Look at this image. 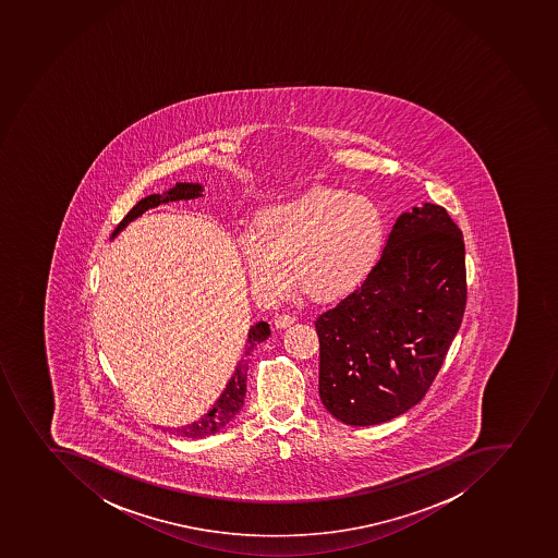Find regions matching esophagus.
<instances>
[{
    "mask_svg": "<svg viewBox=\"0 0 558 558\" xmlns=\"http://www.w3.org/2000/svg\"><path fill=\"white\" fill-rule=\"evenodd\" d=\"M292 323H294V317L291 314H278L275 317V327L277 328H287L291 327Z\"/></svg>",
    "mask_w": 558,
    "mask_h": 558,
    "instance_id": "obj_1",
    "label": "esophagus"
}]
</instances>
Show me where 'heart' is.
<instances>
[{"label":"heart","instance_id":"heart-1","mask_svg":"<svg viewBox=\"0 0 558 558\" xmlns=\"http://www.w3.org/2000/svg\"><path fill=\"white\" fill-rule=\"evenodd\" d=\"M383 241V219L368 199L312 189L258 215L241 236L247 275L264 294L291 281L314 300H338L368 275Z\"/></svg>","mask_w":558,"mask_h":558}]
</instances>
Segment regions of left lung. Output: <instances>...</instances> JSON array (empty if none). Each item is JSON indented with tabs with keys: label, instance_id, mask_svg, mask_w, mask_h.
Wrapping results in <instances>:
<instances>
[{
	"label": "left lung",
	"instance_id": "1",
	"mask_svg": "<svg viewBox=\"0 0 558 558\" xmlns=\"http://www.w3.org/2000/svg\"><path fill=\"white\" fill-rule=\"evenodd\" d=\"M465 242L445 208L400 215L363 283L319 314V397L347 425H375L424 399L460 330Z\"/></svg>",
	"mask_w": 558,
	"mask_h": 558
}]
</instances>
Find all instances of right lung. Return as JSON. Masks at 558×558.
<instances>
[{"mask_svg":"<svg viewBox=\"0 0 558 558\" xmlns=\"http://www.w3.org/2000/svg\"><path fill=\"white\" fill-rule=\"evenodd\" d=\"M201 195H203V186L199 183H178L174 189H170L163 195H148V197L140 201L138 205L134 206L133 210L123 217L122 222L113 231V236H117L131 220L136 219V217H140L144 211L150 210V208L165 205V203H170V201L195 199V197H201ZM269 336H271V328H269L266 322H258L250 328L246 350H244V355H242L241 361L236 364L235 372H233L230 380L226 384L225 391L220 393L219 399L215 400V404L211 405V410L205 416H201L194 424L174 429V435L181 436V438H206V436L215 435V433L225 429L226 425L235 418V414L241 411L242 405H244V397H246L247 361H250V355L255 350L256 344L266 341Z\"/></svg>","mask_w":558,"mask_h":558,"instance_id":"obj_1","label":"right lung"}]
</instances>
